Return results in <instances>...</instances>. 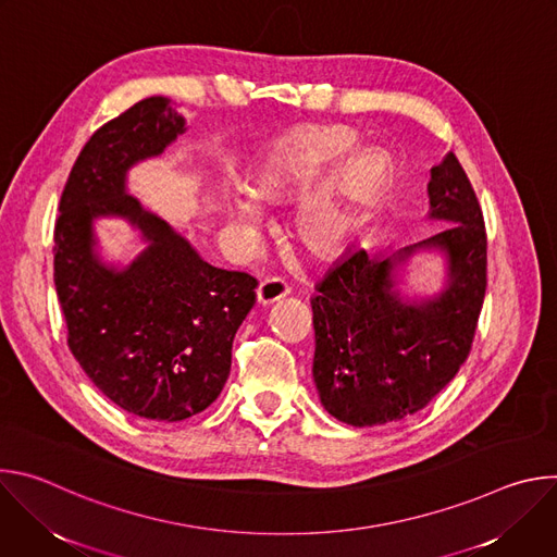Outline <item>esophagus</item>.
<instances>
[{
  "label": "esophagus",
  "instance_id": "obj_1",
  "mask_svg": "<svg viewBox=\"0 0 557 557\" xmlns=\"http://www.w3.org/2000/svg\"><path fill=\"white\" fill-rule=\"evenodd\" d=\"M286 295H288L286 284L280 282V280H275V277L260 282V286L256 288V301H258V306H262V308H267V306L280 301V299L286 297Z\"/></svg>",
  "mask_w": 557,
  "mask_h": 557
}]
</instances>
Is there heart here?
<instances>
[{
	"label": "heart",
	"mask_w": 557,
	"mask_h": 557,
	"mask_svg": "<svg viewBox=\"0 0 557 557\" xmlns=\"http://www.w3.org/2000/svg\"><path fill=\"white\" fill-rule=\"evenodd\" d=\"M355 145L357 134L344 127L299 125L284 132L260 151L249 174V191L226 196L224 215L228 224L249 240L264 220L260 202L293 200L312 182L293 211V237L310 258L329 260L337 256L350 245L361 213L376 200L387 178V163L376 149L359 151L344 162L338 160Z\"/></svg>",
	"instance_id": "heart-1"
}]
</instances>
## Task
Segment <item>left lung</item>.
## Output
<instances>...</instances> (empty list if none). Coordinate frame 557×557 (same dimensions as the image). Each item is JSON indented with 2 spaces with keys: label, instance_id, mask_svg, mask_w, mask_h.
I'll return each instance as SVG.
<instances>
[{
  "label": "left lung",
  "instance_id": "obj_1",
  "mask_svg": "<svg viewBox=\"0 0 557 557\" xmlns=\"http://www.w3.org/2000/svg\"><path fill=\"white\" fill-rule=\"evenodd\" d=\"M423 240L381 253L348 249L310 299L312 379L337 421L372 428L423 410L465 363L487 288V235L471 183L449 151L430 170ZM419 252L442 258L434 294H410L405 280Z\"/></svg>",
  "mask_w": 557,
  "mask_h": 557
}]
</instances>
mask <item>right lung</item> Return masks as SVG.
I'll list each match as a JSON object with an SVG mask.
<instances>
[{"instance_id": "add662e5", "label": "right lung", "mask_w": 557, "mask_h": 557, "mask_svg": "<svg viewBox=\"0 0 557 557\" xmlns=\"http://www.w3.org/2000/svg\"><path fill=\"white\" fill-rule=\"evenodd\" d=\"M185 132V116L165 97L143 99L106 123L76 158L54 226V286L74 359L119 408L168 423L218 399L258 286L247 273L205 262L129 194V172ZM99 219H123L137 231L141 251L127 265L102 256Z\"/></svg>"}]
</instances>
